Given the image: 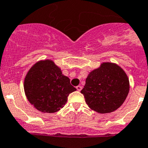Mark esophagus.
Wrapping results in <instances>:
<instances>
[{"instance_id": "1", "label": "esophagus", "mask_w": 148, "mask_h": 148, "mask_svg": "<svg viewBox=\"0 0 148 148\" xmlns=\"http://www.w3.org/2000/svg\"><path fill=\"white\" fill-rule=\"evenodd\" d=\"M76 88H77V90H78V91H81V90H82V87L80 85L77 86V87H76Z\"/></svg>"}]
</instances>
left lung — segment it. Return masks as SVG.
Instances as JSON below:
<instances>
[{
    "label": "left lung",
    "mask_w": 148,
    "mask_h": 148,
    "mask_svg": "<svg viewBox=\"0 0 148 148\" xmlns=\"http://www.w3.org/2000/svg\"><path fill=\"white\" fill-rule=\"evenodd\" d=\"M130 91L125 71L117 64L106 62L92 71L81 90L87 106L100 114H108L124 103Z\"/></svg>",
    "instance_id": "obj_1"
}]
</instances>
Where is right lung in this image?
Wrapping results in <instances>:
<instances>
[{"mask_svg":"<svg viewBox=\"0 0 148 148\" xmlns=\"http://www.w3.org/2000/svg\"><path fill=\"white\" fill-rule=\"evenodd\" d=\"M27 100L37 110L43 113H55L62 108L67 97L77 89L61 69L49 59L40 61L27 72L24 82Z\"/></svg>","mask_w":148,"mask_h":148,"instance_id":"1","label":"right lung"}]
</instances>
